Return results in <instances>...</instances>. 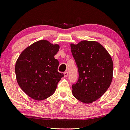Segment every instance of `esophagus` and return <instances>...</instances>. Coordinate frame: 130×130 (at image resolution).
<instances>
[{
    "instance_id": "1",
    "label": "esophagus",
    "mask_w": 130,
    "mask_h": 130,
    "mask_svg": "<svg viewBox=\"0 0 130 130\" xmlns=\"http://www.w3.org/2000/svg\"><path fill=\"white\" fill-rule=\"evenodd\" d=\"M64 77H66L68 76V72L67 71H66L64 72Z\"/></svg>"
}]
</instances>
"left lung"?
I'll list each match as a JSON object with an SVG mask.
<instances>
[{
    "instance_id": "8db88e82",
    "label": "left lung",
    "mask_w": 130,
    "mask_h": 130,
    "mask_svg": "<svg viewBox=\"0 0 130 130\" xmlns=\"http://www.w3.org/2000/svg\"><path fill=\"white\" fill-rule=\"evenodd\" d=\"M79 72L77 82L72 85L73 96L89 104L101 97L111 84L113 72L112 59L101 44L83 41L71 45Z\"/></svg>"
}]
</instances>
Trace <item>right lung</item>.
<instances>
[{"mask_svg":"<svg viewBox=\"0 0 130 130\" xmlns=\"http://www.w3.org/2000/svg\"><path fill=\"white\" fill-rule=\"evenodd\" d=\"M59 50L58 45L41 40L25 48L17 60V81L31 99L40 101L51 96L64 76L58 71L59 62L54 58Z\"/></svg>","mask_w":130,"mask_h":130,"instance_id":"obj_1","label":"right lung"}]
</instances>
